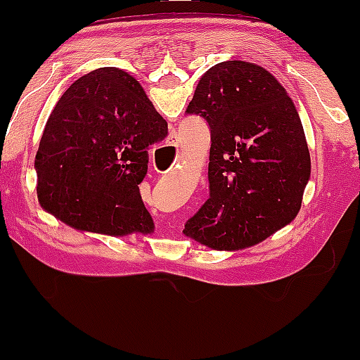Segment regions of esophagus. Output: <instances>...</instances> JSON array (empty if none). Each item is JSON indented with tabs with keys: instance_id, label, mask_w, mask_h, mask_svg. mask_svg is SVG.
<instances>
[{
	"instance_id": "1",
	"label": "esophagus",
	"mask_w": 360,
	"mask_h": 360,
	"mask_svg": "<svg viewBox=\"0 0 360 360\" xmlns=\"http://www.w3.org/2000/svg\"><path fill=\"white\" fill-rule=\"evenodd\" d=\"M177 147V139L176 135H169V140H167V148H176Z\"/></svg>"
}]
</instances>
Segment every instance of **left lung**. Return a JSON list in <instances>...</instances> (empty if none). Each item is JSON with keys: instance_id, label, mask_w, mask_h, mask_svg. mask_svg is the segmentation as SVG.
I'll return each instance as SVG.
<instances>
[{"instance_id": "1", "label": "left lung", "mask_w": 360, "mask_h": 360, "mask_svg": "<svg viewBox=\"0 0 360 360\" xmlns=\"http://www.w3.org/2000/svg\"><path fill=\"white\" fill-rule=\"evenodd\" d=\"M186 115L212 134L210 198L184 233L218 250L255 245L296 217L311 162L295 103L257 64L226 60L198 82Z\"/></svg>"}]
</instances>
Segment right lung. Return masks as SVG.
<instances>
[{
    "label": "right lung",
    "instance_id": "obj_1",
    "mask_svg": "<svg viewBox=\"0 0 360 360\" xmlns=\"http://www.w3.org/2000/svg\"><path fill=\"white\" fill-rule=\"evenodd\" d=\"M167 134V122L130 74L117 68L84 74L45 125L35 155L40 205L88 232H152L139 184L148 148Z\"/></svg>",
    "mask_w": 360,
    "mask_h": 360
}]
</instances>
